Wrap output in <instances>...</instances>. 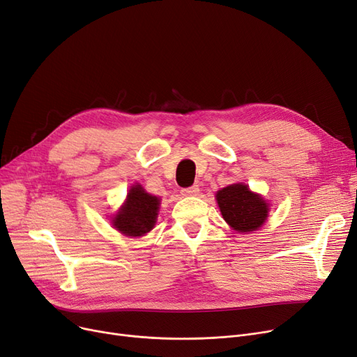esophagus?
<instances>
[{"label":"esophagus","mask_w":357,"mask_h":357,"mask_svg":"<svg viewBox=\"0 0 357 357\" xmlns=\"http://www.w3.org/2000/svg\"><path fill=\"white\" fill-rule=\"evenodd\" d=\"M181 194H182L183 197H195V195H198V194H199V188H198V185L190 186V188H183V190L181 191Z\"/></svg>","instance_id":"obj_1"}]
</instances>
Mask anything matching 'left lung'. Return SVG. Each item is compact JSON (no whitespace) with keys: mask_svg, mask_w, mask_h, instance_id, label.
I'll return each instance as SVG.
<instances>
[{"mask_svg":"<svg viewBox=\"0 0 357 357\" xmlns=\"http://www.w3.org/2000/svg\"><path fill=\"white\" fill-rule=\"evenodd\" d=\"M222 218L240 233L257 230L268 217V204L245 183L229 185L217 192Z\"/></svg>","mask_w":357,"mask_h":357,"instance_id":"1","label":"left lung"}]
</instances>
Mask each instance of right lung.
I'll use <instances>...</instances> for the list:
<instances>
[{"label":"right lung","instance_id":"right-lung-1","mask_svg":"<svg viewBox=\"0 0 357 357\" xmlns=\"http://www.w3.org/2000/svg\"><path fill=\"white\" fill-rule=\"evenodd\" d=\"M159 198L147 194L142 185H135L127 194L121 211L114 217V227L126 236H143L155 227Z\"/></svg>","mask_w":357,"mask_h":357}]
</instances>
